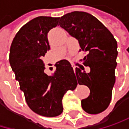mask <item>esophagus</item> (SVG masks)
I'll list each match as a JSON object with an SVG mask.
<instances>
[{
	"label": "esophagus",
	"mask_w": 129,
	"mask_h": 129,
	"mask_svg": "<svg viewBox=\"0 0 129 129\" xmlns=\"http://www.w3.org/2000/svg\"><path fill=\"white\" fill-rule=\"evenodd\" d=\"M73 68L74 72H75V71H76V67H75V66H73Z\"/></svg>",
	"instance_id": "esophagus-1"
}]
</instances>
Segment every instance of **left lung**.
Here are the masks:
<instances>
[{"mask_svg": "<svg viewBox=\"0 0 129 129\" xmlns=\"http://www.w3.org/2000/svg\"><path fill=\"white\" fill-rule=\"evenodd\" d=\"M59 24L78 40L80 51L87 52L83 65L78 64L76 68L75 77L80 85L87 86L90 91L88 98L81 101L83 109L88 114H99L107 109L111 100L117 42L98 19L87 12L68 13L60 18ZM84 66H89L90 72L84 71Z\"/></svg>", "mask_w": 129, "mask_h": 129, "instance_id": "obj_1", "label": "left lung"}]
</instances>
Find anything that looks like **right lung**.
Masks as SVG:
<instances>
[{"label": "right lung", "instance_id": "add662e5", "mask_svg": "<svg viewBox=\"0 0 129 129\" xmlns=\"http://www.w3.org/2000/svg\"><path fill=\"white\" fill-rule=\"evenodd\" d=\"M59 18L39 16L23 25L14 36L9 61L28 107L39 115L56 117L62 112V98L77 87V81L67 59L56 63L52 76L44 72L42 57L50 49L47 35Z\"/></svg>", "mask_w": 129, "mask_h": 129}]
</instances>
